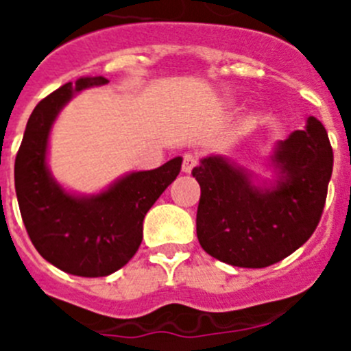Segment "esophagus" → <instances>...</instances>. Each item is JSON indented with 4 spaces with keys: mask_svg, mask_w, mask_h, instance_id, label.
<instances>
[{
    "mask_svg": "<svg viewBox=\"0 0 351 351\" xmlns=\"http://www.w3.org/2000/svg\"><path fill=\"white\" fill-rule=\"evenodd\" d=\"M195 167H197V156H193L190 153L184 154V158H182V172L191 173Z\"/></svg>",
    "mask_w": 351,
    "mask_h": 351,
    "instance_id": "1",
    "label": "esophagus"
}]
</instances>
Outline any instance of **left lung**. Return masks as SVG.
Wrapping results in <instances>:
<instances>
[{"label":"left lung","instance_id":"1","mask_svg":"<svg viewBox=\"0 0 351 351\" xmlns=\"http://www.w3.org/2000/svg\"><path fill=\"white\" fill-rule=\"evenodd\" d=\"M334 154L316 117L276 142L258 178L221 154L193 169L200 184L197 237L206 253L234 267L262 269L299 250L320 221Z\"/></svg>","mask_w":351,"mask_h":351}]
</instances>
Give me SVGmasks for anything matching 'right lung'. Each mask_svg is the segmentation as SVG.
Masks as SVG:
<instances>
[{
    "label": "right lung",
    "mask_w": 351,
    "mask_h": 351,
    "mask_svg": "<svg viewBox=\"0 0 351 351\" xmlns=\"http://www.w3.org/2000/svg\"><path fill=\"white\" fill-rule=\"evenodd\" d=\"M105 77H80L43 98L27 119L15 158V193L31 243L54 267L101 278L130 262L142 243V221L181 172L182 158L154 170H133L93 195L68 191L47 163L49 137L64 105Z\"/></svg>",
    "instance_id": "obj_1"
}]
</instances>
